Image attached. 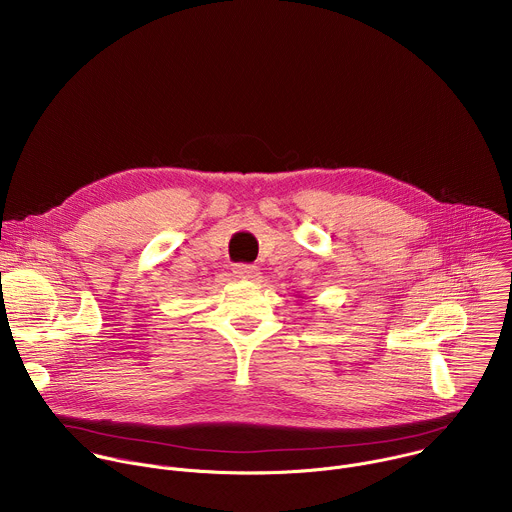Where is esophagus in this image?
<instances>
[{
    "instance_id": "esophagus-1",
    "label": "esophagus",
    "mask_w": 512,
    "mask_h": 512,
    "mask_svg": "<svg viewBox=\"0 0 512 512\" xmlns=\"http://www.w3.org/2000/svg\"><path fill=\"white\" fill-rule=\"evenodd\" d=\"M233 271H235V275L241 277V279H255V277L259 275L257 265H251V263H237V265L233 267Z\"/></svg>"
}]
</instances>
